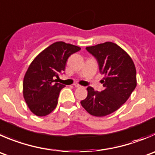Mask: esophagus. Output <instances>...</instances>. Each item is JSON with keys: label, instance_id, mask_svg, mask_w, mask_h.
Here are the masks:
<instances>
[{"label": "esophagus", "instance_id": "obj_1", "mask_svg": "<svg viewBox=\"0 0 155 155\" xmlns=\"http://www.w3.org/2000/svg\"><path fill=\"white\" fill-rule=\"evenodd\" d=\"M74 86L76 87V88H81V87H82V85H79V84H78V83H75L74 84Z\"/></svg>", "mask_w": 155, "mask_h": 155}]
</instances>
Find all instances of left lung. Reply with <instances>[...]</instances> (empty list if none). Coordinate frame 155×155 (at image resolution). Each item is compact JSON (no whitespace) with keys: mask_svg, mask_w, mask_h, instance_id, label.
<instances>
[{"mask_svg":"<svg viewBox=\"0 0 155 155\" xmlns=\"http://www.w3.org/2000/svg\"><path fill=\"white\" fill-rule=\"evenodd\" d=\"M86 50L96 58L104 75V90L97 91L88 86V95L80 103L91 115L104 117L119 109L136 88V67L130 55L115 43L107 41Z\"/></svg>","mask_w":155,"mask_h":155,"instance_id":"obj_1","label":"left lung"}]
</instances>
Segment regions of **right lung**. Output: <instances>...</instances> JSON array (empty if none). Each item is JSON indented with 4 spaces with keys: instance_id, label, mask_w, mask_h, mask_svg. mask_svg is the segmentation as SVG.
I'll use <instances>...</instances> for the list:
<instances>
[{
    "instance_id": "right-lung-1",
    "label": "right lung",
    "mask_w": 155,
    "mask_h": 155,
    "mask_svg": "<svg viewBox=\"0 0 155 155\" xmlns=\"http://www.w3.org/2000/svg\"><path fill=\"white\" fill-rule=\"evenodd\" d=\"M78 46L57 41L32 61L23 79V97L30 110L38 117L51 113L58 105L61 90L65 85L57 82L64 71L69 57L80 51Z\"/></svg>"
}]
</instances>
